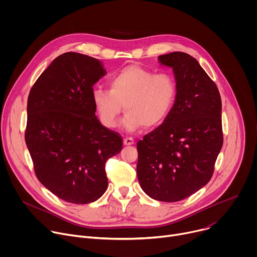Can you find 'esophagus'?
<instances>
[{
    "label": "esophagus",
    "mask_w": 257,
    "mask_h": 257,
    "mask_svg": "<svg viewBox=\"0 0 257 257\" xmlns=\"http://www.w3.org/2000/svg\"><path fill=\"white\" fill-rule=\"evenodd\" d=\"M124 145H133L134 143H135V141H134V139L132 138V137H126V138H124Z\"/></svg>",
    "instance_id": "34e87169"
}]
</instances>
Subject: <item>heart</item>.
<instances>
[{
  "label": "heart",
  "instance_id": "obj_1",
  "mask_svg": "<svg viewBox=\"0 0 257 257\" xmlns=\"http://www.w3.org/2000/svg\"><path fill=\"white\" fill-rule=\"evenodd\" d=\"M107 88H94L92 102L101 123L107 128L117 126L122 112L126 130L133 132L161 125L170 115L177 98V85L168 74H156L139 65H130L119 71Z\"/></svg>",
  "mask_w": 257,
  "mask_h": 257
}]
</instances>
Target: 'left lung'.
<instances>
[{
  "mask_svg": "<svg viewBox=\"0 0 257 257\" xmlns=\"http://www.w3.org/2000/svg\"><path fill=\"white\" fill-rule=\"evenodd\" d=\"M172 68L177 98L169 117L137 142V178L150 197L176 202L209 182L223 146L222 99L196 59L182 52L159 56Z\"/></svg>",
  "mask_w": 257,
  "mask_h": 257,
  "instance_id": "8db88e82",
  "label": "left lung"
}]
</instances>
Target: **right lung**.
Wrapping results in <instances>:
<instances>
[{
	"label": "right lung",
	"instance_id": "add662e5",
	"mask_svg": "<svg viewBox=\"0 0 257 257\" xmlns=\"http://www.w3.org/2000/svg\"><path fill=\"white\" fill-rule=\"evenodd\" d=\"M105 74L99 60L68 52L28 95L25 142L35 175L70 203H90L104 193L105 163L122 151V137L100 124L92 102V86Z\"/></svg>",
	"mask_w": 257,
	"mask_h": 257
}]
</instances>
